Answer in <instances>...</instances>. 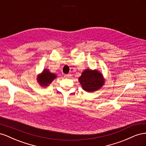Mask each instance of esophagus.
I'll list each match as a JSON object with an SVG mask.
<instances>
[{
  "label": "esophagus",
  "instance_id": "1",
  "mask_svg": "<svg viewBox=\"0 0 146 146\" xmlns=\"http://www.w3.org/2000/svg\"><path fill=\"white\" fill-rule=\"evenodd\" d=\"M70 76H71V75L70 74H64V77L65 78H69Z\"/></svg>",
  "mask_w": 146,
  "mask_h": 146
}]
</instances>
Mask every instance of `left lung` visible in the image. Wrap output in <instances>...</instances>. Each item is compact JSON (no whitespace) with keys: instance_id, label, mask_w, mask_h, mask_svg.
<instances>
[{"instance_id":"obj_1","label":"left lung","mask_w":146,"mask_h":146,"mask_svg":"<svg viewBox=\"0 0 146 146\" xmlns=\"http://www.w3.org/2000/svg\"><path fill=\"white\" fill-rule=\"evenodd\" d=\"M83 89L87 92H92L99 90L104 85L102 75L98 70L86 69L78 79Z\"/></svg>"}]
</instances>
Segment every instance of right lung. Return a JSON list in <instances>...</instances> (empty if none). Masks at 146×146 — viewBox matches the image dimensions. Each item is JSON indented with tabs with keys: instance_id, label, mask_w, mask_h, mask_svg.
Returning <instances> with one entry per match:
<instances>
[{
	"instance_id": "obj_1",
	"label": "right lung",
	"mask_w": 146,
	"mask_h": 146,
	"mask_svg": "<svg viewBox=\"0 0 146 146\" xmlns=\"http://www.w3.org/2000/svg\"><path fill=\"white\" fill-rule=\"evenodd\" d=\"M56 78L54 74H52L47 69L44 70L43 72L38 77V81L41 86H47Z\"/></svg>"
}]
</instances>
